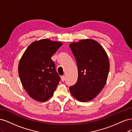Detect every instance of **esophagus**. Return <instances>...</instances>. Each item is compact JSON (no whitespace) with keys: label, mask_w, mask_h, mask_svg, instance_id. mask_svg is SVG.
Instances as JSON below:
<instances>
[{"label":"esophagus","mask_w":132,"mask_h":132,"mask_svg":"<svg viewBox=\"0 0 132 132\" xmlns=\"http://www.w3.org/2000/svg\"><path fill=\"white\" fill-rule=\"evenodd\" d=\"M61 80H62V81H65V75L62 76Z\"/></svg>","instance_id":"esophagus-1"}]
</instances>
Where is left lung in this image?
Here are the masks:
<instances>
[{"label": "left lung", "instance_id": "obj_1", "mask_svg": "<svg viewBox=\"0 0 132 132\" xmlns=\"http://www.w3.org/2000/svg\"><path fill=\"white\" fill-rule=\"evenodd\" d=\"M69 46L78 70L77 81L69 87L70 91L79 101H90L106 84L110 70L109 58L100 44L93 39H82Z\"/></svg>", "mask_w": 132, "mask_h": 132}]
</instances>
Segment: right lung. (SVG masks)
Instances as JSON below:
<instances>
[{"label":"right lung","instance_id":"right-lung-1","mask_svg":"<svg viewBox=\"0 0 132 132\" xmlns=\"http://www.w3.org/2000/svg\"><path fill=\"white\" fill-rule=\"evenodd\" d=\"M62 45L41 39L32 43L22 55L19 64V77L27 94L35 100L46 101L53 95L61 80L51 57Z\"/></svg>","mask_w":132,"mask_h":132}]
</instances>
